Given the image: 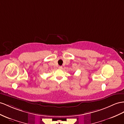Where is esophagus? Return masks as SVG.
I'll return each mask as SVG.
<instances>
[{
  "mask_svg": "<svg viewBox=\"0 0 124 124\" xmlns=\"http://www.w3.org/2000/svg\"><path fill=\"white\" fill-rule=\"evenodd\" d=\"M58 68H59V69H62V66H59V67H58Z\"/></svg>",
  "mask_w": 124,
  "mask_h": 124,
  "instance_id": "obj_1",
  "label": "esophagus"
}]
</instances>
